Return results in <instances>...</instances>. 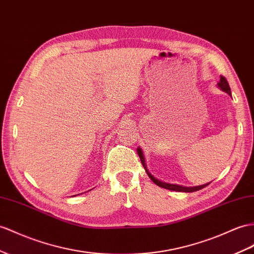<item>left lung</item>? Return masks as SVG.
Wrapping results in <instances>:
<instances>
[{"mask_svg": "<svg viewBox=\"0 0 254 254\" xmlns=\"http://www.w3.org/2000/svg\"><path fill=\"white\" fill-rule=\"evenodd\" d=\"M217 86H218V88H220L221 90H222L223 92H225V93H227V94L232 96L231 88H230V86H229V82H227V80L225 79V78H224L223 76H220V80H219V82L217 83ZM137 153H138V155H139L140 161H141V164H142V166H144L145 171H146L147 175L149 176V178H150L155 185L161 187V188H163V189H167V190H171V191H177V192H187V193H190V192H195V191H198V190H200V189H203V188L207 187L208 185L210 184V183H208V184L201 185V186H196V187H184V186H179V185L163 183V181H161V180L155 178V177L153 176V175H151V173H149L147 164H146L145 155H144V152H142L140 147L137 148Z\"/></svg>", "mask_w": 254, "mask_h": 254, "instance_id": "obj_1", "label": "left lung"}]
</instances>
